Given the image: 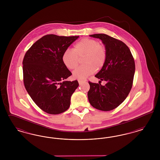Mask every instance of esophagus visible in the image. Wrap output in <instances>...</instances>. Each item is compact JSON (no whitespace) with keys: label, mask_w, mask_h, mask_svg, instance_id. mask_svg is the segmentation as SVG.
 I'll list each match as a JSON object with an SVG mask.
<instances>
[{"label":"esophagus","mask_w":160,"mask_h":160,"mask_svg":"<svg viewBox=\"0 0 160 160\" xmlns=\"http://www.w3.org/2000/svg\"><path fill=\"white\" fill-rule=\"evenodd\" d=\"M78 82L79 84H82V83H83V82H86V80H85V79H78Z\"/></svg>","instance_id":"esophagus-1"}]
</instances>
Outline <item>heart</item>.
<instances>
[{
	"instance_id": "1",
	"label": "heart",
	"mask_w": 160,
	"mask_h": 160,
	"mask_svg": "<svg viewBox=\"0 0 160 160\" xmlns=\"http://www.w3.org/2000/svg\"><path fill=\"white\" fill-rule=\"evenodd\" d=\"M83 59L82 67L74 71V77L77 78H84L102 68L107 59L105 46L99 44L95 39L85 38L77 42L72 50L67 49L63 53L62 59L65 66L70 70L77 68L80 59Z\"/></svg>"
}]
</instances>
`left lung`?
Listing matches in <instances>:
<instances>
[{
    "instance_id": "8db88e82",
    "label": "left lung",
    "mask_w": 160,
    "mask_h": 160,
    "mask_svg": "<svg viewBox=\"0 0 160 160\" xmlns=\"http://www.w3.org/2000/svg\"><path fill=\"white\" fill-rule=\"evenodd\" d=\"M90 36L102 40L106 48V62L95 77L106 81L107 83L102 86L89 82L88 99L94 108L110 111L119 106L128 95L132 86L135 62L128 47L121 40L103 33Z\"/></svg>"
}]
</instances>
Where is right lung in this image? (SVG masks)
<instances>
[{
  "instance_id": "add662e5",
  "label": "right lung",
  "mask_w": 160,
  "mask_h": 160,
  "mask_svg": "<svg viewBox=\"0 0 160 160\" xmlns=\"http://www.w3.org/2000/svg\"><path fill=\"white\" fill-rule=\"evenodd\" d=\"M78 36L46 35L26 52L23 60V83L31 98L48 114L68 109L77 80L66 81L72 75L62 62V55Z\"/></svg>"
}]
</instances>
